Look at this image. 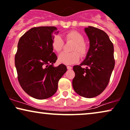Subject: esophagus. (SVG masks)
<instances>
[{
	"label": "esophagus",
	"mask_w": 130,
	"mask_h": 130,
	"mask_svg": "<svg viewBox=\"0 0 130 130\" xmlns=\"http://www.w3.org/2000/svg\"><path fill=\"white\" fill-rule=\"evenodd\" d=\"M67 69H68V70H71L72 69V67H70V66H67Z\"/></svg>",
	"instance_id": "1"
}]
</instances>
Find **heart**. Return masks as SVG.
I'll list each match as a JSON object with an SVG mask.
<instances>
[{
  "instance_id": "heart-1",
  "label": "heart",
  "mask_w": 130,
  "mask_h": 130,
  "mask_svg": "<svg viewBox=\"0 0 130 130\" xmlns=\"http://www.w3.org/2000/svg\"><path fill=\"white\" fill-rule=\"evenodd\" d=\"M67 41L74 42L71 48V53H62L58 57L59 62L65 65H71L79 61L80 56L85 57L88 52V47L87 43L84 42V37L80 33L76 31H71L65 35ZM63 40L60 36H55L52 41V47L56 52H60L63 47ZM80 54L79 55L78 53Z\"/></svg>"
}]
</instances>
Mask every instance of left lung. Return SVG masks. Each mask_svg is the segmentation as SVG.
Masks as SVG:
<instances>
[{
  "mask_svg": "<svg viewBox=\"0 0 130 130\" xmlns=\"http://www.w3.org/2000/svg\"><path fill=\"white\" fill-rule=\"evenodd\" d=\"M85 31L90 40V48L80 65L73 67V87L80 96L92 98L102 93L108 84L115 65L114 46L104 31L88 26ZM83 65L87 67L82 68Z\"/></svg>",
  "mask_w": 130,
  "mask_h": 130,
  "instance_id": "obj_1",
  "label": "left lung"
}]
</instances>
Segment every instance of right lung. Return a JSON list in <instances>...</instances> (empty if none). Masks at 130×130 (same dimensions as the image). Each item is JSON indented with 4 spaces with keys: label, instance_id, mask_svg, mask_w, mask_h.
Wrapping results in <instances>:
<instances>
[{
    "label": "right lung",
    "instance_id": "add662e5",
    "mask_svg": "<svg viewBox=\"0 0 130 130\" xmlns=\"http://www.w3.org/2000/svg\"><path fill=\"white\" fill-rule=\"evenodd\" d=\"M55 26L34 27L20 38L15 56L19 82L25 92L37 99L49 98L56 93L59 79L67 71L60 64L54 67L57 59L53 52Z\"/></svg>",
    "mask_w": 130,
    "mask_h": 130
}]
</instances>
